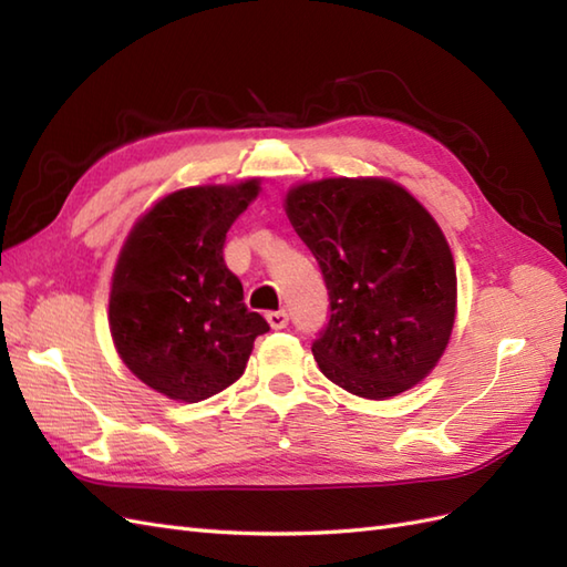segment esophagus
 Here are the masks:
<instances>
[{"instance_id":"1","label":"esophagus","mask_w":567,"mask_h":567,"mask_svg":"<svg viewBox=\"0 0 567 567\" xmlns=\"http://www.w3.org/2000/svg\"><path fill=\"white\" fill-rule=\"evenodd\" d=\"M268 323H270L272 329H287V323H290V317H287L285 309L268 311Z\"/></svg>"}]
</instances>
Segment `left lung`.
I'll use <instances>...</instances> for the list:
<instances>
[{
	"instance_id": "obj_1",
	"label": "left lung",
	"mask_w": 567,
	"mask_h": 567,
	"mask_svg": "<svg viewBox=\"0 0 567 567\" xmlns=\"http://www.w3.org/2000/svg\"><path fill=\"white\" fill-rule=\"evenodd\" d=\"M287 216L329 290L311 343L323 375L368 400L424 380L455 321V265L431 214L390 179L333 177L290 189Z\"/></svg>"
}]
</instances>
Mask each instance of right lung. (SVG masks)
Listing matches in <instances>:
<instances>
[{"label":"right lung","mask_w":567,"mask_h":567,"mask_svg":"<svg viewBox=\"0 0 567 567\" xmlns=\"http://www.w3.org/2000/svg\"><path fill=\"white\" fill-rule=\"evenodd\" d=\"M258 179L189 187L161 199L118 256L110 329L118 355L148 388L202 402L244 375L252 341L270 331L226 268V231L258 197Z\"/></svg>","instance_id":"1"}]
</instances>
